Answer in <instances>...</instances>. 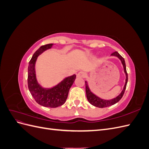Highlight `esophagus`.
I'll return each instance as SVG.
<instances>
[{
  "label": "esophagus",
  "mask_w": 149,
  "mask_h": 149,
  "mask_svg": "<svg viewBox=\"0 0 149 149\" xmlns=\"http://www.w3.org/2000/svg\"><path fill=\"white\" fill-rule=\"evenodd\" d=\"M76 76H77L78 78H84L86 77V73L84 71H79V72H78Z\"/></svg>",
  "instance_id": "obj_1"
}]
</instances>
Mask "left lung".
I'll return each mask as SVG.
<instances>
[{"mask_svg": "<svg viewBox=\"0 0 149 149\" xmlns=\"http://www.w3.org/2000/svg\"><path fill=\"white\" fill-rule=\"evenodd\" d=\"M111 55V56H117L121 61L122 64H123V65L124 73H125V76H126L125 85H124V86L123 90V91H122V92L120 93V94H119V96H118L116 97H115L114 99H112V100H102V99L97 97V96L95 95V94H93L91 91V90H90L87 81H85L86 93V97H87L88 100L89 102L91 104H92L94 106L97 107L103 108V107H109V106H111L112 105H114V104H115L116 103L119 102L120 100V99L123 97L124 94V92H125V88H126V86H127V81H128V76H127V71H126L125 63V60L124 59V58L123 56H121L118 52H115L114 53H112Z\"/></svg>", "mask_w": 149, "mask_h": 149, "instance_id": "8db88e82", "label": "left lung"}]
</instances>
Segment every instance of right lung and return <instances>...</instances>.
Segmentation results:
<instances>
[{
  "label": "right lung",
  "mask_w": 149,
  "mask_h": 149,
  "mask_svg": "<svg viewBox=\"0 0 149 149\" xmlns=\"http://www.w3.org/2000/svg\"><path fill=\"white\" fill-rule=\"evenodd\" d=\"M53 44L50 43L40 47L31 57L28 66V87L31 96L40 105L54 108L65 104L70 89L76 79V75L65 78L52 88H44L38 84L35 68L36 61L40 54L51 48Z\"/></svg>",
  "instance_id": "1"
}]
</instances>
